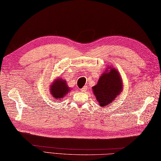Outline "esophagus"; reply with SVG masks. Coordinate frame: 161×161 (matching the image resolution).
Segmentation results:
<instances>
[{
	"label": "esophagus",
	"mask_w": 161,
	"mask_h": 161,
	"mask_svg": "<svg viewBox=\"0 0 161 161\" xmlns=\"http://www.w3.org/2000/svg\"><path fill=\"white\" fill-rule=\"evenodd\" d=\"M86 90H87V86H84L82 88H81L80 91H81V92H86Z\"/></svg>",
	"instance_id": "1"
}]
</instances>
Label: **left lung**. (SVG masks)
<instances>
[{
    "instance_id": "obj_1",
    "label": "left lung",
    "mask_w": 161,
    "mask_h": 161,
    "mask_svg": "<svg viewBox=\"0 0 161 161\" xmlns=\"http://www.w3.org/2000/svg\"><path fill=\"white\" fill-rule=\"evenodd\" d=\"M92 89L101 107L108 106L123 90L122 79L119 71L115 68L108 66Z\"/></svg>"
}]
</instances>
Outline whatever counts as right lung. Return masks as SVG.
<instances>
[{
	"instance_id": "right-lung-1",
	"label": "right lung",
	"mask_w": 161,
	"mask_h": 161,
	"mask_svg": "<svg viewBox=\"0 0 161 161\" xmlns=\"http://www.w3.org/2000/svg\"><path fill=\"white\" fill-rule=\"evenodd\" d=\"M50 93L54 100H61L70 91L66 81L61 77H57L50 84Z\"/></svg>"
}]
</instances>
